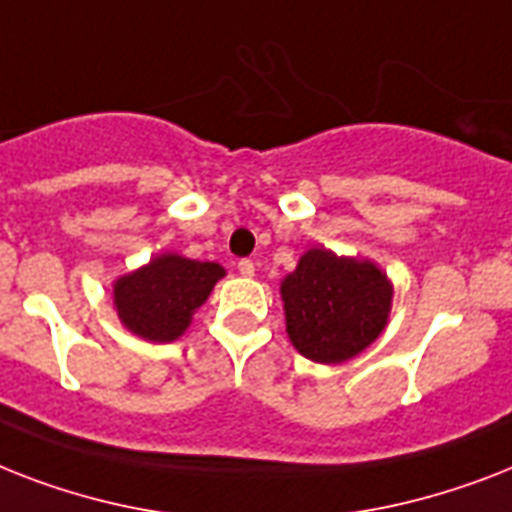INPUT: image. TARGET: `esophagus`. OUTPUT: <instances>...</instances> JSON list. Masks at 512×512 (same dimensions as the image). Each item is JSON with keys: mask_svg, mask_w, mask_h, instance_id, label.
I'll use <instances>...</instances> for the list:
<instances>
[{"mask_svg": "<svg viewBox=\"0 0 512 512\" xmlns=\"http://www.w3.org/2000/svg\"><path fill=\"white\" fill-rule=\"evenodd\" d=\"M236 268H239L241 276H255V263H252L249 257H244V260H239V263H236Z\"/></svg>", "mask_w": 512, "mask_h": 512, "instance_id": "obj_1", "label": "esophagus"}]
</instances>
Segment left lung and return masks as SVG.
<instances>
[{"label": "left lung", "mask_w": 512, "mask_h": 512, "mask_svg": "<svg viewBox=\"0 0 512 512\" xmlns=\"http://www.w3.org/2000/svg\"><path fill=\"white\" fill-rule=\"evenodd\" d=\"M289 340L305 358L340 364L385 329L390 281L372 263L311 249L281 284Z\"/></svg>", "instance_id": "1"}]
</instances>
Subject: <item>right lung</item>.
I'll use <instances>...</instances> for the list:
<instances>
[{"instance_id": "1", "label": "right lung", "mask_w": 512, "mask_h": 512, "mask_svg": "<svg viewBox=\"0 0 512 512\" xmlns=\"http://www.w3.org/2000/svg\"><path fill=\"white\" fill-rule=\"evenodd\" d=\"M225 271L217 263H196L180 255H162L146 268L114 284L119 319L143 340L170 342L183 335L217 279Z\"/></svg>"}]
</instances>
